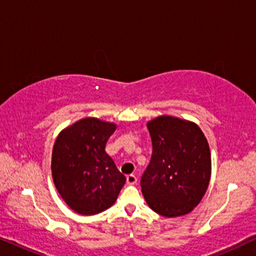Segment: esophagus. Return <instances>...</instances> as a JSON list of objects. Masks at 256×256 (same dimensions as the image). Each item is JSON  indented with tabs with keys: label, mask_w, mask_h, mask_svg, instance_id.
<instances>
[{
	"label": "esophagus",
	"mask_w": 256,
	"mask_h": 256,
	"mask_svg": "<svg viewBox=\"0 0 256 256\" xmlns=\"http://www.w3.org/2000/svg\"><path fill=\"white\" fill-rule=\"evenodd\" d=\"M136 182H138V177L135 176V174H128L127 176V183L129 184V185H134V184H136Z\"/></svg>",
	"instance_id": "34e87169"
}]
</instances>
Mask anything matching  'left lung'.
I'll list each match as a JSON object with an SVG mask.
<instances>
[{"label": "left lung", "mask_w": 256, "mask_h": 256, "mask_svg": "<svg viewBox=\"0 0 256 256\" xmlns=\"http://www.w3.org/2000/svg\"><path fill=\"white\" fill-rule=\"evenodd\" d=\"M152 154L142 174V194L149 208L172 218L190 213L204 197L211 177L208 140L194 122L158 116L146 124Z\"/></svg>", "instance_id": "8db88e82"}]
</instances>
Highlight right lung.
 Returning a JSON list of instances; mask_svg holds the SVG:
<instances>
[{"instance_id":"right-lung-1","label":"right lung","mask_w":256,"mask_h":256,"mask_svg":"<svg viewBox=\"0 0 256 256\" xmlns=\"http://www.w3.org/2000/svg\"><path fill=\"white\" fill-rule=\"evenodd\" d=\"M115 129L110 122L86 118L62 130L56 140L52 178L64 202L79 214L110 208L126 183L104 150Z\"/></svg>"}]
</instances>
